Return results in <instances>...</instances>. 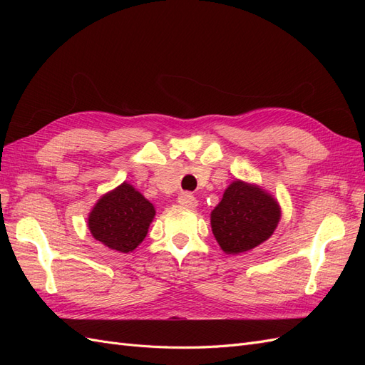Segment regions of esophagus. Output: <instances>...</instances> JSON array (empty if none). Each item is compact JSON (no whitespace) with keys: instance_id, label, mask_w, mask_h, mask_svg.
<instances>
[{"instance_id":"obj_1","label":"esophagus","mask_w":365,"mask_h":365,"mask_svg":"<svg viewBox=\"0 0 365 365\" xmlns=\"http://www.w3.org/2000/svg\"><path fill=\"white\" fill-rule=\"evenodd\" d=\"M178 204L181 207H185V208H195L197 205V201L196 197L189 193V192H182L180 196H178Z\"/></svg>"}]
</instances>
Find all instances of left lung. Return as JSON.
Segmentation results:
<instances>
[{"mask_svg": "<svg viewBox=\"0 0 365 365\" xmlns=\"http://www.w3.org/2000/svg\"><path fill=\"white\" fill-rule=\"evenodd\" d=\"M282 212L272 195L256 184L236 180L210 215L212 231L227 254L245 252L269 239Z\"/></svg>", "mask_w": 365, "mask_h": 365, "instance_id": "obj_1", "label": "left lung"}]
</instances>
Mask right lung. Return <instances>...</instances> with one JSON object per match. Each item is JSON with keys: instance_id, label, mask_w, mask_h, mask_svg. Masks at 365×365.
Masks as SVG:
<instances>
[{"instance_id": "add662e5", "label": "right lung", "mask_w": 365, "mask_h": 365, "mask_svg": "<svg viewBox=\"0 0 365 365\" xmlns=\"http://www.w3.org/2000/svg\"><path fill=\"white\" fill-rule=\"evenodd\" d=\"M153 216L155 207L130 184L123 182L96 202L88 216V228L105 247L130 252L146 237Z\"/></svg>"}]
</instances>
